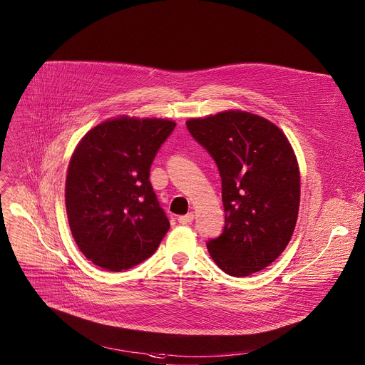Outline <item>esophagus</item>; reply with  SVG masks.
I'll list each match as a JSON object with an SVG mask.
<instances>
[{
	"mask_svg": "<svg viewBox=\"0 0 365 365\" xmlns=\"http://www.w3.org/2000/svg\"><path fill=\"white\" fill-rule=\"evenodd\" d=\"M193 218H195V215H193V212H187V214H185V215H179V217H178V222H179L180 225H187V223L193 222Z\"/></svg>",
	"mask_w": 365,
	"mask_h": 365,
	"instance_id": "esophagus-1",
	"label": "esophagus"
}]
</instances>
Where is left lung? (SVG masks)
Here are the masks:
<instances>
[{
	"mask_svg": "<svg viewBox=\"0 0 365 365\" xmlns=\"http://www.w3.org/2000/svg\"><path fill=\"white\" fill-rule=\"evenodd\" d=\"M186 126L222 178L226 225L207 242L211 258L235 277L265 269L284 251L298 220L301 178L292 145L270 120L242 110L189 118Z\"/></svg>",
	"mask_w": 365,
	"mask_h": 365,
	"instance_id": "1",
	"label": "left lung"
}]
</instances>
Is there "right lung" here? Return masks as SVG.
<instances>
[{"mask_svg":"<svg viewBox=\"0 0 365 365\" xmlns=\"http://www.w3.org/2000/svg\"><path fill=\"white\" fill-rule=\"evenodd\" d=\"M176 123L120 115L92 128L71 154L66 211L81 252L110 272L150 258L170 223L150 182V168Z\"/></svg>","mask_w":365,"mask_h":365,"instance_id":"obj_1","label":"right lung"}]
</instances>
